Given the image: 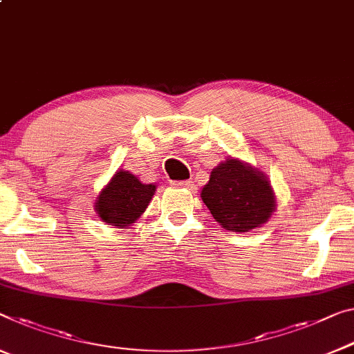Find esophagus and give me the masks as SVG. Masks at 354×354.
I'll list each match as a JSON object with an SVG mask.
<instances>
[{"label": "esophagus", "instance_id": "esophagus-1", "mask_svg": "<svg viewBox=\"0 0 354 354\" xmlns=\"http://www.w3.org/2000/svg\"><path fill=\"white\" fill-rule=\"evenodd\" d=\"M177 188H193V182L192 180H185V182H176L174 183Z\"/></svg>", "mask_w": 354, "mask_h": 354}]
</instances>
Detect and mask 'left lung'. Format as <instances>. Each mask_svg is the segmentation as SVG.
I'll list each match as a JSON object with an SVG mask.
<instances>
[{
	"label": "left lung",
	"instance_id": "obj_1",
	"mask_svg": "<svg viewBox=\"0 0 354 354\" xmlns=\"http://www.w3.org/2000/svg\"><path fill=\"white\" fill-rule=\"evenodd\" d=\"M201 198L215 221L239 234L264 225L277 207L268 177L237 158L223 161L212 169Z\"/></svg>",
	"mask_w": 354,
	"mask_h": 354
}]
</instances>
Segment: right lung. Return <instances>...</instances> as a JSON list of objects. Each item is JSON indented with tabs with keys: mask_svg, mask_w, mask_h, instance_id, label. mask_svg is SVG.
Wrapping results in <instances>:
<instances>
[{
	"mask_svg": "<svg viewBox=\"0 0 354 354\" xmlns=\"http://www.w3.org/2000/svg\"><path fill=\"white\" fill-rule=\"evenodd\" d=\"M156 185H145L128 171H117L97 196L95 210L100 218L115 227L131 226L144 214Z\"/></svg>",
	"mask_w": 354,
	"mask_h": 354,
	"instance_id": "1",
	"label": "right lung"
}]
</instances>
